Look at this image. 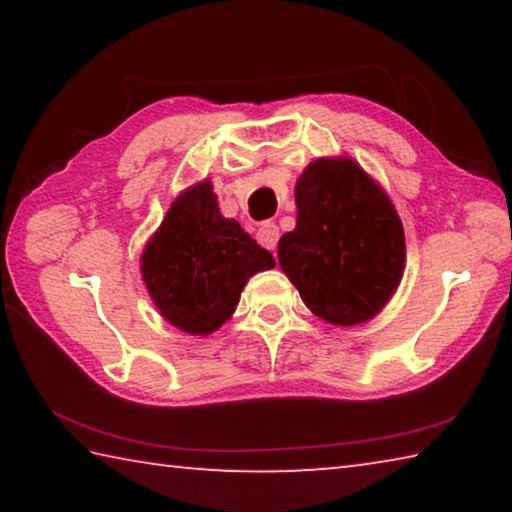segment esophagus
<instances>
[{
  "label": "esophagus",
  "mask_w": 512,
  "mask_h": 512,
  "mask_svg": "<svg viewBox=\"0 0 512 512\" xmlns=\"http://www.w3.org/2000/svg\"><path fill=\"white\" fill-rule=\"evenodd\" d=\"M277 239H280V228L273 221H264L257 230V241L268 250H275Z\"/></svg>",
  "instance_id": "obj_1"
}]
</instances>
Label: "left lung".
<instances>
[{
    "label": "left lung",
    "instance_id": "left-lung-1",
    "mask_svg": "<svg viewBox=\"0 0 512 512\" xmlns=\"http://www.w3.org/2000/svg\"><path fill=\"white\" fill-rule=\"evenodd\" d=\"M296 230L282 271L318 318L350 327L377 316L402 280L406 246L391 198L350 158H320L296 183Z\"/></svg>",
    "mask_w": 512,
    "mask_h": 512
}]
</instances>
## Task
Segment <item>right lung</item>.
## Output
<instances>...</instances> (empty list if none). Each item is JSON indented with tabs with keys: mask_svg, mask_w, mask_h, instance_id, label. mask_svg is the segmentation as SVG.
I'll use <instances>...</instances> for the list:
<instances>
[{
	"mask_svg": "<svg viewBox=\"0 0 512 512\" xmlns=\"http://www.w3.org/2000/svg\"><path fill=\"white\" fill-rule=\"evenodd\" d=\"M275 266L273 255L219 212L210 180L171 203L142 253V277L173 327L205 336L239 305L250 275Z\"/></svg>",
	"mask_w": 512,
	"mask_h": 512,
	"instance_id": "add662e5",
	"label": "right lung"
}]
</instances>
